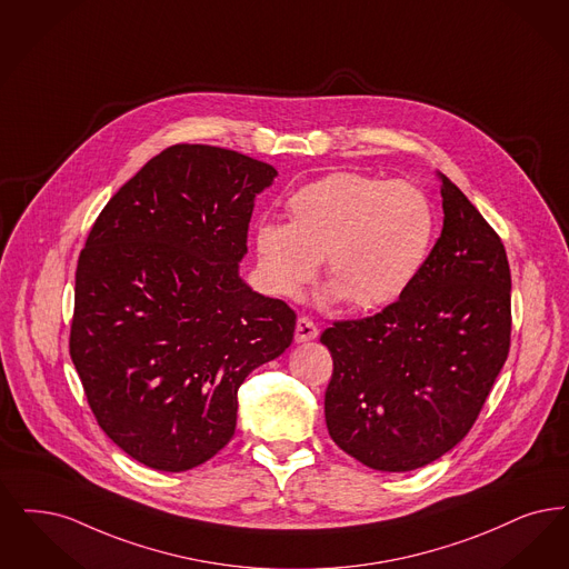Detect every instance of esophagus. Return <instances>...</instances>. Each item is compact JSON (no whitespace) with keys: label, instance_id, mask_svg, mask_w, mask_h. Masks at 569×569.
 Masks as SVG:
<instances>
[{"label":"esophagus","instance_id":"34e87169","mask_svg":"<svg viewBox=\"0 0 569 569\" xmlns=\"http://www.w3.org/2000/svg\"><path fill=\"white\" fill-rule=\"evenodd\" d=\"M319 330L318 326L311 321L309 318H298L296 319V332L295 339L296 342H307L313 341V339H318Z\"/></svg>","mask_w":569,"mask_h":569}]
</instances>
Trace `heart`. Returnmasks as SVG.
<instances>
[{
	"label": "heart",
	"mask_w": 569,
	"mask_h": 569,
	"mask_svg": "<svg viewBox=\"0 0 569 569\" xmlns=\"http://www.w3.org/2000/svg\"><path fill=\"white\" fill-rule=\"evenodd\" d=\"M290 224L264 222L256 253L267 288L295 296L326 260L323 300L379 309L407 292L432 246L433 209L415 183L335 173L288 201Z\"/></svg>",
	"instance_id": "b5f03b06"
}]
</instances>
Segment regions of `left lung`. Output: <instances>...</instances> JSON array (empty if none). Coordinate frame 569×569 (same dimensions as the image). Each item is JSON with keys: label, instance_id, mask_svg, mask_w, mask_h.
<instances>
[{"label": "left lung", "instance_id": "1", "mask_svg": "<svg viewBox=\"0 0 569 569\" xmlns=\"http://www.w3.org/2000/svg\"><path fill=\"white\" fill-rule=\"evenodd\" d=\"M442 232L396 302L321 332L335 370L326 426L372 470L409 472L477 421L510 349V267L498 232L447 176Z\"/></svg>", "mask_w": 569, "mask_h": 569}]
</instances>
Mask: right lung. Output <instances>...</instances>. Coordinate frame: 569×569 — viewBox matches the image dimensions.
Masks as SVG:
<instances>
[{"label":"right lung","mask_w":569,"mask_h":569,"mask_svg":"<svg viewBox=\"0 0 569 569\" xmlns=\"http://www.w3.org/2000/svg\"><path fill=\"white\" fill-rule=\"evenodd\" d=\"M271 164L178 143L148 160L94 220L76 269L69 353L116 445L160 472L224 449L237 391L295 339L296 313L239 274Z\"/></svg>","instance_id":"add662e5"}]
</instances>
